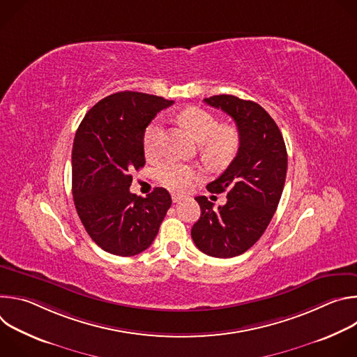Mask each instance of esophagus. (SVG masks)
<instances>
[{"mask_svg": "<svg viewBox=\"0 0 357 357\" xmlns=\"http://www.w3.org/2000/svg\"><path fill=\"white\" fill-rule=\"evenodd\" d=\"M171 197H172V202H174V203H178V202L183 200L185 196H183V195H179V193H172Z\"/></svg>", "mask_w": 357, "mask_h": 357, "instance_id": "esophagus-1", "label": "esophagus"}]
</instances>
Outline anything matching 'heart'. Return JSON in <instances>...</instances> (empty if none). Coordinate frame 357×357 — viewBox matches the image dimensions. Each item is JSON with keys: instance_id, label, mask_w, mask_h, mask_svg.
<instances>
[{"instance_id": "1", "label": "heart", "mask_w": 357, "mask_h": 357, "mask_svg": "<svg viewBox=\"0 0 357 357\" xmlns=\"http://www.w3.org/2000/svg\"><path fill=\"white\" fill-rule=\"evenodd\" d=\"M179 121L200 141V154L212 165L227 164L237 152L238 134L233 127H220L219 120L202 107H186L179 116ZM164 126L161 119L151 121L144 131L142 148L148 160H155L162 152ZM157 179L171 190H186L199 178L200 171L179 161H165L155 171Z\"/></svg>"}]
</instances>
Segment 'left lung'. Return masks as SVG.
I'll list each match as a JSON object with an SVG mask.
<instances>
[{"label": "left lung", "instance_id": "left-lung-1", "mask_svg": "<svg viewBox=\"0 0 357 357\" xmlns=\"http://www.w3.org/2000/svg\"><path fill=\"white\" fill-rule=\"evenodd\" d=\"M203 101L236 121L240 145L226 171L208 185L212 193L227 192L226 205L215 211L206 196L195 197L202 213L190 234L202 252L231 259L254 245L277 211L287 176V148L278 126L260 105L231 94Z\"/></svg>", "mask_w": 357, "mask_h": 357}]
</instances>
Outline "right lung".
<instances>
[{
    "label": "right lung",
    "mask_w": 357,
    "mask_h": 357,
    "mask_svg": "<svg viewBox=\"0 0 357 357\" xmlns=\"http://www.w3.org/2000/svg\"><path fill=\"white\" fill-rule=\"evenodd\" d=\"M172 100L120 91L100 100L82 120L72 149V192L77 215L105 251L131 257L146 250L171 208V195L155 188L146 197L130 192L131 172L145 165L142 137Z\"/></svg>",
    "instance_id": "add662e5"
}]
</instances>
